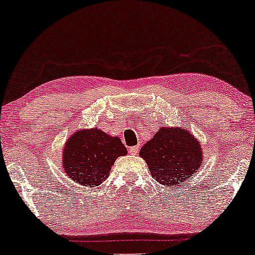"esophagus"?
Listing matches in <instances>:
<instances>
[{
    "label": "esophagus",
    "instance_id": "34e87169",
    "mask_svg": "<svg viewBox=\"0 0 255 255\" xmlns=\"http://www.w3.org/2000/svg\"><path fill=\"white\" fill-rule=\"evenodd\" d=\"M128 151H129L130 154H136L137 151H139V146H133V147H129L128 148Z\"/></svg>",
    "mask_w": 255,
    "mask_h": 255
}]
</instances>
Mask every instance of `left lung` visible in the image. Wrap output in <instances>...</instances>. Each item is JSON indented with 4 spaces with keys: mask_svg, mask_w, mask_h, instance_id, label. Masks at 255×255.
Here are the masks:
<instances>
[{
    "mask_svg": "<svg viewBox=\"0 0 255 255\" xmlns=\"http://www.w3.org/2000/svg\"><path fill=\"white\" fill-rule=\"evenodd\" d=\"M151 175L163 186L175 187L199 170L201 147L182 128H160L140 150Z\"/></svg>",
    "mask_w": 255,
    "mask_h": 255,
    "instance_id": "8db88e82",
    "label": "left lung"
}]
</instances>
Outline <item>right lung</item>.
Returning a JSON list of instances; mask_svg holds the SVG:
<instances>
[{
  "instance_id": "add662e5",
  "label": "right lung",
  "mask_w": 255,
  "mask_h": 255,
  "mask_svg": "<svg viewBox=\"0 0 255 255\" xmlns=\"http://www.w3.org/2000/svg\"><path fill=\"white\" fill-rule=\"evenodd\" d=\"M127 154L120 137L103 130H79L69 137L62 154L63 168L71 180L86 187L99 186L109 176L116 158Z\"/></svg>"
}]
</instances>
